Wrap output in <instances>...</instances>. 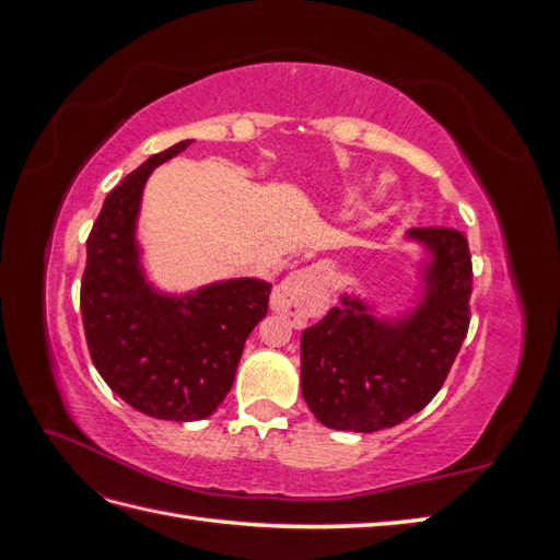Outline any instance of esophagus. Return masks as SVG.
I'll use <instances>...</instances> for the list:
<instances>
[{
    "instance_id": "obj_1",
    "label": "esophagus",
    "mask_w": 560,
    "mask_h": 560,
    "mask_svg": "<svg viewBox=\"0 0 560 560\" xmlns=\"http://www.w3.org/2000/svg\"><path fill=\"white\" fill-rule=\"evenodd\" d=\"M327 301L325 270L319 266H306L294 270L276 287L270 306L290 319L294 327H303L308 317L325 313Z\"/></svg>"
}]
</instances>
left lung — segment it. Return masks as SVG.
<instances>
[{
  "instance_id": "obj_1",
  "label": "left lung",
  "mask_w": 560,
  "mask_h": 560,
  "mask_svg": "<svg viewBox=\"0 0 560 560\" xmlns=\"http://www.w3.org/2000/svg\"><path fill=\"white\" fill-rule=\"evenodd\" d=\"M434 261L428 296L401 325L343 299L301 334V393L322 425L378 432L411 418L442 389L469 329L471 254L453 226L411 229Z\"/></svg>"
}]
</instances>
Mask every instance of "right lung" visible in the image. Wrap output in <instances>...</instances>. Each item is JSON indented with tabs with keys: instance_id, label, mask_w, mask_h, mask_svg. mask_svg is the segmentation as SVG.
I'll use <instances>...</instances> for the list:
<instances>
[{
	"instance_id": "1",
	"label": "right lung",
	"mask_w": 560,
	"mask_h": 560,
	"mask_svg": "<svg viewBox=\"0 0 560 560\" xmlns=\"http://www.w3.org/2000/svg\"><path fill=\"white\" fill-rule=\"evenodd\" d=\"M191 144L149 156L107 194L86 241L81 319L97 374L132 409L163 420L208 418L224 401L270 284L243 278L173 299L147 284L135 245L144 182Z\"/></svg>"
}]
</instances>
